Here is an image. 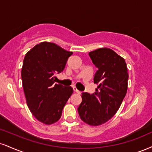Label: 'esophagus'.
Returning <instances> with one entry per match:
<instances>
[{
	"mask_svg": "<svg viewBox=\"0 0 152 152\" xmlns=\"http://www.w3.org/2000/svg\"><path fill=\"white\" fill-rule=\"evenodd\" d=\"M73 89H74V92H76V93H77V94H81V92L80 91H78L77 88H76V87H74L73 88Z\"/></svg>",
	"mask_w": 152,
	"mask_h": 152,
	"instance_id": "34e87169",
	"label": "esophagus"
}]
</instances>
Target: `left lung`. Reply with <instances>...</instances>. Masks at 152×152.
<instances>
[{
  "instance_id": "left-lung-1",
  "label": "left lung",
  "mask_w": 152,
  "mask_h": 152,
  "mask_svg": "<svg viewBox=\"0 0 152 152\" xmlns=\"http://www.w3.org/2000/svg\"><path fill=\"white\" fill-rule=\"evenodd\" d=\"M88 54L98 69L94 78L98 86L94 94L82 93L78 112L84 122L98 126L110 120L120 108L127 94L129 75L125 59L112 49L100 48Z\"/></svg>"
}]
</instances>
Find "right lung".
Instances as JSON below:
<instances>
[{
    "label": "right lung",
    "instance_id": "add662e5",
    "mask_svg": "<svg viewBox=\"0 0 152 152\" xmlns=\"http://www.w3.org/2000/svg\"><path fill=\"white\" fill-rule=\"evenodd\" d=\"M72 54L56 44L43 42L24 58L21 76L27 106L37 120L45 125L59 120L73 94L71 86L54 84L57 79L55 75L64 69Z\"/></svg>",
    "mask_w": 152,
    "mask_h": 152
}]
</instances>
